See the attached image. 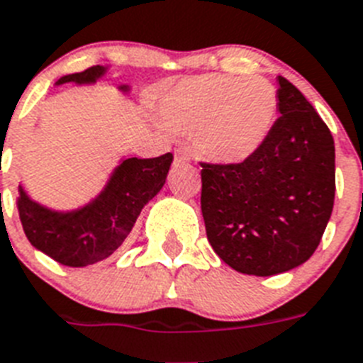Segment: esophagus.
<instances>
[{
  "label": "esophagus",
  "mask_w": 363,
  "mask_h": 363,
  "mask_svg": "<svg viewBox=\"0 0 363 363\" xmlns=\"http://www.w3.org/2000/svg\"><path fill=\"white\" fill-rule=\"evenodd\" d=\"M191 158L186 151H175V166H184V164H190Z\"/></svg>",
  "instance_id": "esophagus-1"
}]
</instances>
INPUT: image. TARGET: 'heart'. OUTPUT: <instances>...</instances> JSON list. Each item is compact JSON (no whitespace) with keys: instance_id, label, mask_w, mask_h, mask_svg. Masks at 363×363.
Here are the masks:
<instances>
[{"instance_id":"heart-1","label":"heart","mask_w":363,"mask_h":363,"mask_svg":"<svg viewBox=\"0 0 363 363\" xmlns=\"http://www.w3.org/2000/svg\"><path fill=\"white\" fill-rule=\"evenodd\" d=\"M279 96L264 77L208 73L181 81L160 111L169 129L191 133L194 147L212 162L242 164L266 144Z\"/></svg>"}]
</instances>
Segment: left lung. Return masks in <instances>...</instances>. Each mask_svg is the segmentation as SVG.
Instances as JSON below:
<instances>
[{"instance_id": "1", "label": "left lung", "mask_w": 363, "mask_h": 363, "mask_svg": "<svg viewBox=\"0 0 363 363\" xmlns=\"http://www.w3.org/2000/svg\"><path fill=\"white\" fill-rule=\"evenodd\" d=\"M277 81L280 116L266 144L242 164H201L206 238L245 275H279L308 260L336 194L327 123L288 79Z\"/></svg>"}]
</instances>
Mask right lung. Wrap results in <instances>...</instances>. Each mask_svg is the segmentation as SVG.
Returning <instances> with one entry per match:
<instances>
[{
    "label": "right lung",
    "instance_id": "add662e5",
    "mask_svg": "<svg viewBox=\"0 0 363 363\" xmlns=\"http://www.w3.org/2000/svg\"><path fill=\"white\" fill-rule=\"evenodd\" d=\"M106 72V66H92L64 75L57 86L96 84ZM118 90L129 94L130 86L121 84ZM172 162V153L157 158H121L101 191L73 210L42 205L20 184L18 212L27 240L62 266L84 267L105 260L129 236L142 208L162 190Z\"/></svg>",
    "mask_w": 363,
    "mask_h": 363
}]
</instances>
